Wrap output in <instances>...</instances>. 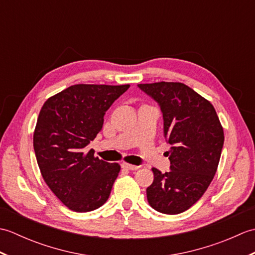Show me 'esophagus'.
<instances>
[{"label": "esophagus", "instance_id": "obj_1", "mask_svg": "<svg viewBox=\"0 0 255 255\" xmlns=\"http://www.w3.org/2000/svg\"><path fill=\"white\" fill-rule=\"evenodd\" d=\"M122 166L124 167V169H126V170H130V171H134V170H138V169H139V166H138V165L129 164V163H126V162H124V163H122Z\"/></svg>", "mask_w": 255, "mask_h": 255}]
</instances>
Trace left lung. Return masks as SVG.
Returning <instances> with one entry per match:
<instances>
[{"label": "left lung", "instance_id": "8db88e82", "mask_svg": "<svg viewBox=\"0 0 255 255\" xmlns=\"http://www.w3.org/2000/svg\"><path fill=\"white\" fill-rule=\"evenodd\" d=\"M138 88L159 104L164 137L171 144V171L161 173L153 167L148 202L159 213L181 214L213 181L224 147L223 126L211 103L185 84L158 82Z\"/></svg>", "mask_w": 255, "mask_h": 255}]
</instances>
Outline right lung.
Wrapping results in <instances>:
<instances>
[{
  "label": "right lung",
  "mask_w": 255,
  "mask_h": 255,
  "mask_svg": "<svg viewBox=\"0 0 255 255\" xmlns=\"http://www.w3.org/2000/svg\"><path fill=\"white\" fill-rule=\"evenodd\" d=\"M129 86L75 84L41 107L34 132L37 163L47 185L69 209L92 211L110 197L121 166L83 149L102 130L106 111Z\"/></svg>",
  "instance_id": "1"
}]
</instances>
